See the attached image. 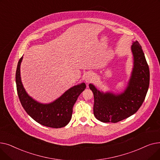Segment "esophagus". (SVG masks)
<instances>
[{
  "instance_id": "esophagus-1",
  "label": "esophagus",
  "mask_w": 160,
  "mask_h": 160,
  "mask_svg": "<svg viewBox=\"0 0 160 160\" xmlns=\"http://www.w3.org/2000/svg\"><path fill=\"white\" fill-rule=\"evenodd\" d=\"M94 78H95V75H94V74L92 73V72H89V73H88V74L86 75V77H85V81H86V83H89V82L93 81V80H94Z\"/></svg>"
}]
</instances>
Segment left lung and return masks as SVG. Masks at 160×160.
Returning <instances> with one entry per match:
<instances>
[{
    "label": "left lung",
    "mask_w": 160,
    "mask_h": 160,
    "mask_svg": "<svg viewBox=\"0 0 160 160\" xmlns=\"http://www.w3.org/2000/svg\"><path fill=\"white\" fill-rule=\"evenodd\" d=\"M133 68L127 87L121 93L98 90L93 83L89 87L94 95L93 113L102 122H117L128 118L139 110L148 91L150 72L141 46L138 41L131 46Z\"/></svg>",
    "instance_id": "obj_1"
}]
</instances>
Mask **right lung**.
Listing matches in <instances>:
<instances>
[{"label":"right lung","mask_w":160,"mask_h":160,"mask_svg":"<svg viewBox=\"0 0 160 160\" xmlns=\"http://www.w3.org/2000/svg\"><path fill=\"white\" fill-rule=\"evenodd\" d=\"M22 58V56L18 64L15 81L18 96L24 110L41 125L54 128L65 127L71 119L73 106L86 89V83L83 82L72 86L52 102L41 103L30 97L22 85L20 69Z\"/></svg>","instance_id":"1"}]
</instances>
